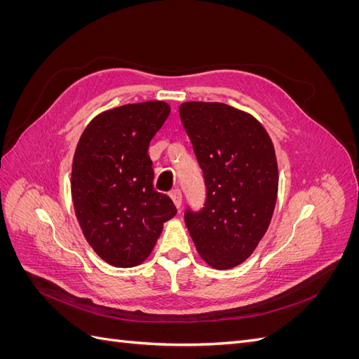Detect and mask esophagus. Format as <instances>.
Instances as JSON below:
<instances>
[{
  "label": "esophagus",
  "mask_w": 359,
  "mask_h": 359,
  "mask_svg": "<svg viewBox=\"0 0 359 359\" xmlns=\"http://www.w3.org/2000/svg\"><path fill=\"white\" fill-rule=\"evenodd\" d=\"M170 199L173 202V205L177 206V208H181V203H182V196H181V191L178 189L172 190L170 191Z\"/></svg>",
  "instance_id": "34e87169"
}]
</instances>
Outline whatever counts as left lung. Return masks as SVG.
I'll return each instance as SVG.
<instances>
[{
	"mask_svg": "<svg viewBox=\"0 0 359 359\" xmlns=\"http://www.w3.org/2000/svg\"><path fill=\"white\" fill-rule=\"evenodd\" d=\"M203 170L206 202L186 211V226L199 256L215 269H231L252 256L273 219L278 168L265 127L244 111L217 102L180 106Z\"/></svg>",
	"mask_w": 359,
	"mask_h": 359,
	"instance_id": "8db88e82",
	"label": "left lung"
}]
</instances>
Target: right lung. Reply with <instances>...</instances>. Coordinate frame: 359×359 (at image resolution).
I'll return each mask as SVG.
<instances>
[{
  "mask_svg": "<svg viewBox=\"0 0 359 359\" xmlns=\"http://www.w3.org/2000/svg\"><path fill=\"white\" fill-rule=\"evenodd\" d=\"M170 114L166 102L114 107L85 127L72 165V199L85 240L106 264L140 265L151 255L163 223L177 214L154 190L151 139Z\"/></svg>",
  "mask_w": 359,
  "mask_h": 359,
  "instance_id": "obj_1",
  "label": "right lung"
}]
</instances>
